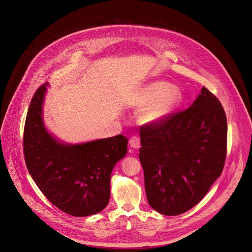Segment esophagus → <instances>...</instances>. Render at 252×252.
I'll list each match as a JSON object with an SVG mask.
<instances>
[{
	"label": "esophagus",
	"mask_w": 252,
	"mask_h": 252,
	"mask_svg": "<svg viewBox=\"0 0 252 252\" xmlns=\"http://www.w3.org/2000/svg\"><path fill=\"white\" fill-rule=\"evenodd\" d=\"M129 144L132 148H139L140 147V139L136 135H134L129 140Z\"/></svg>",
	"instance_id": "esophagus-1"
}]
</instances>
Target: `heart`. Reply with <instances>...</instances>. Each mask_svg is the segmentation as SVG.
I'll list each match as a JSON object with an SVG mask.
<instances>
[{
  "label": "heart",
  "mask_w": 252,
  "mask_h": 252,
  "mask_svg": "<svg viewBox=\"0 0 252 252\" xmlns=\"http://www.w3.org/2000/svg\"><path fill=\"white\" fill-rule=\"evenodd\" d=\"M182 101V94L178 89L171 88L169 84L158 82L147 87L138 100L139 106H147L142 113L145 122H158L175 110Z\"/></svg>",
  "instance_id": "b5f03b06"
}]
</instances>
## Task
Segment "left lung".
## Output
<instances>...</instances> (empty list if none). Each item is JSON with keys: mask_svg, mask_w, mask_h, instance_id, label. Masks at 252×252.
Masks as SVG:
<instances>
[{"mask_svg": "<svg viewBox=\"0 0 252 252\" xmlns=\"http://www.w3.org/2000/svg\"><path fill=\"white\" fill-rule=\"evenodd\" d=\"M139 159L149 205L166 216L196 206L222 173L227 154L225 111L207 88L190 107L140 128Z\"/></svg>", "mask_w": 252, "mask_h": 252, "instance_id": "left-lung-1", "label": "left lung"}]
</instances>
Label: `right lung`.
Wrapping results in <instances>:
<instances>
[{"instance_id":"add662e5","label":"right lung","mask_w":252,"mask_h":252,"mask_svg":"<svg viewBox=\"0 0 252 252\" xmlns=\"http://www.w3.org/2000/svg\"><path fill=\"white\" fill-rule=\"evenodd\" d=\"M46 86L30 102L23 134L26 166L46 199L68 215L85 217L109 203L113 167L127 152L128 140L117 136L76 145L55 140L42 121Z\"/></svg>"}]
</instances>
